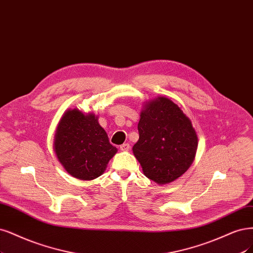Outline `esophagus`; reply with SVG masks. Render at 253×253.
<instances>
[{
	"instance_id": "1",
	"label": "esophagus",
	"mask_w": 253,
	"mask_h": 253,
	"mask_svg": "<svg viewBox=\"0 0 253 253\" xmlns=\"http://www.w3.org/2000/svg\"><path fill=\"white\" fill-rule=\"evenodd\" d=\"M130 149V146H129V144L128 143H124V144H121L120 145V150L121 151H128Z\"/></svg>"
}]
</instances>
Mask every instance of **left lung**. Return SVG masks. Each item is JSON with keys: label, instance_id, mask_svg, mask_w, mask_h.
<instances>
[{"label": "left lung", "instance_id": "8db88e82", "mask_svg": "<svg viewBox=\"0 0 253 253\" xmlns=\"http://www.w3.org/2000/svg\"><path fill=\"white\" fill-rule=\"evenodd\" d=\"M133 153L144 175L158 184L178 179L193 163L198 146L188 117L171 100L158 97L144 106Z\"/></svg>", "mask_w": 253, "mask_h": 253}]
</instances>
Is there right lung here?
<instances>
[{
    "instance_id": "obj_1",
    "label": "right lung",
    "mask_w": 253,
    "mask_h": 253,
    "mask_svg": "<svg viewBox=\"0 0 253 253\" xmlns=\"http://www.w3.org/2000/svg\"><path fill=\"white\" fill-rule=\"evenodd\" d=\"M54 151L58 161L74 178L93 180L102 175L117 152L92 113L84 115L76 109L67 111L60 119Z\"/></svg>"
}]
</instances>
